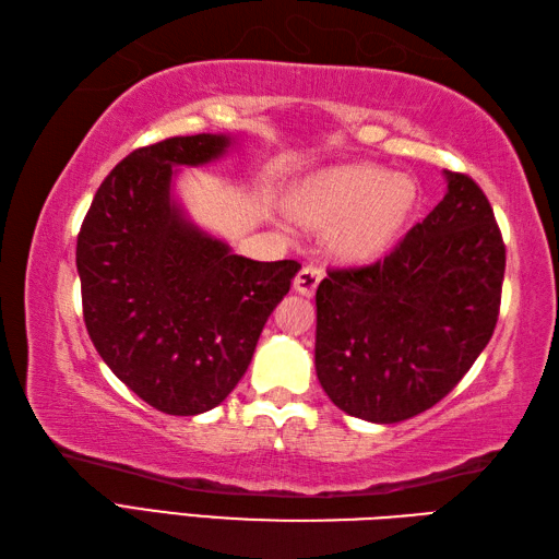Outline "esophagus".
Masks as SVG:
<instances>
[{"label": "esophagus", "instance_id": "34e87169", "mask_svg": "<svg viewBox=\"0 0 559 559\" xmlns=\"http://www.w3.org/2000/svg\"><path fill=\"white\" fill-rule=\"evenodd\" d=\"M322 276H324L322 269L302 266L298 276H295V281H293V288H295V293L305 295V298H312L317 286H319V281H322Z\"/></svg>", "mask_w": 559, "mask_h": 559}]
</instances>
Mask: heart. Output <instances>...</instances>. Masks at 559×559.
Listing matches in <instances>:
<instances>
[{
  "label": "heart",
  "instance_id": "heart-1",
  "mask_svg": "<svg viewBox=\"0 0 559 559\" xmlns=\"http://www.w3.org/2000/svg\"><path fill=\"white\" fill-rule=\"evenodd\" d=\"M415 185L377 165H338L319 173L300 194V216L334 230V247L350 261L384 254L415 206Z\"/></svg>",
  "mask_w": 559,
  "mask_h": 559
}]
</instances>
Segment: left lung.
<instances>
[{
    "label": "left lung",
    "instance_id": "8db88e82",
    "mask_svg": "<svg viewBox=\"0 0 559 559\" xmlns=\"http://www.w3.org/2000/svg\"><path fill=\"white\" fill-rule=\"evenodd\" d=\"M447 194L382 261L317 288L314 367L336 406L408 420L454 389L497 324L504 245L483 189L444 170Z\"/></svg>",
    "mask_w": 559,
    "mask_h": 559
}]
</instances>
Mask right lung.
Listing matches in <instances>:
<instances>
[{"mask_svg":"<svg viewBox=\"0 0 559 559\" xmlns=\"http://www.w3.org/2000/svg\"><path fill=\"white\" fill-rule=\"evenodd\" d=\"M237 144L233 134H194L129 153L79 233L93 346L120 382L168 415H199L228 399L300 271L293 259L235 254L189 218L177 194L182 168H204Z\"/></svg>","mask_w":559,"mask_h":559,"instance_id":"1","label":"right lung"}]
</instances>
